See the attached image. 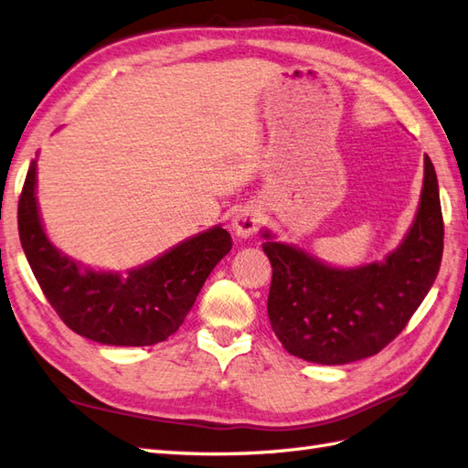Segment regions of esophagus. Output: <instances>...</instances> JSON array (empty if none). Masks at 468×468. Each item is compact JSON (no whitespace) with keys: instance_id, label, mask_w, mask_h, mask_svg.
<instances>
[{"instance_id":"1","label":"esophagus","mask_w":468,"mask_h":468,"mask_svg":"<svg viewBox=\"0 0 468 468\" xmlns=\"http://www.w3.org/2000/svg\"><path fill=\"white\" fill-rule=\"evenodd\" d=\"M258 226H261V212L254 210L250 206L240 207L232 220L234 232L240 238H250L258 230Z\"/></svg>"}]
</instances>
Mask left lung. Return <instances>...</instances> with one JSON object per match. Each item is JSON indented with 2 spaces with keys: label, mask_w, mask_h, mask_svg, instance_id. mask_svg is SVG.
<instances>
[{
  "label": "left lung",
  "mask_w": 468,
  "mask_h": 468,
  "mask_svg": "<svg viewBox=\"0 0 468 468\" xmlns=\"http://www.w3.org/2000/svg\"><path fill=\"white\" fill-rule=\"evenodd\" d=\"M272 264L268 318L282 346L318 365L368 358L397 338L429 294L442 258L437 172L424 155L420 206L410 232L384 262L332 268L262 234Z\"/></svg>",
  "instance_id": "1"
}]
</instances>
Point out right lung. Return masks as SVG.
<instances>
[{
  "label": "right lung",
  "mask_w": 468,
  "mask_h": 468,
  "mask_svg": "<svg viewBox=\"0 0 468 468\" xmlns=\"http://www.w3.org/2000/svg\"><path fill=\"white\" fill-rule=\"evenodd\" d=\"M36 160H31L17 204V230L27 262L48 303L80 336L113 346H150L180 328L214 266L230 252L222 226L202 232L130 270H80L48 240L36 202Z\"/></svg>",
  "instance_id": "add662e5"
}]
</instances>
